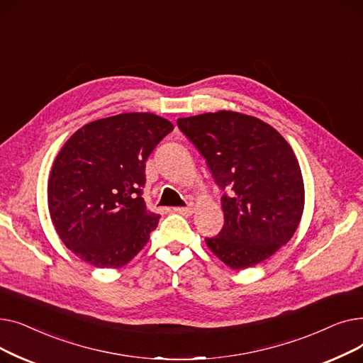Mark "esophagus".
I'll use <instances>...</instances> for the list:
<instances>
[{
	"label": "esophagus",
	"instance_id": "obj_1",
	"mask_svg": "<svg viewBox=\"0 0 363 363\" xmlns=\"http://www.w3.org/2000/svg\"><path fill=\"white\" fill-rule=\"evenodd\" d=\"M172 211L177 212V213H181V215H185V216H189L194 213V207L193 206H188V207H174Z\"/></svg>",
	"mask_w": 363,
	"mask_h": 363
}]
</instances>
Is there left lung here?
Masks as SVG:
<instances>
[{
	"label": "left lung",
	"instance_id": "obj_1",
	"mask_svg": "<svg viewBox=\"0 0 363 363\" xmlns=\"http://www.w3.org/2000/svg\"><path fill=\"white\" fill-rule=\"evenodd\" d=\"M223 194V228L206 238L231 269L269 259L294 235L304 208V184L290 144L266 122L231 110L178 119Z\"/></svg>",
	"mask_w": 363,
	"mask_h": 363
}]
</instances>
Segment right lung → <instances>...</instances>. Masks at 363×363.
I'll return each instance as SVG.
<instances>
[{"label":"right lung","mask_w":363,"mask_h":363,"mask_svg":"<svg viewBox=\"0 0 363 363\" xmlns=\"http://www.w3.org/2000/svg\"><path fill=\"white\" fill-rule=\"evenodd\" d=\"M174 130L155 113H122L86 123L57 155L48 211L67 249L95 268H122L156 230L160 215L141 197L145 160Z\"/></svg>","instance_id":"1"}]
</instances>
